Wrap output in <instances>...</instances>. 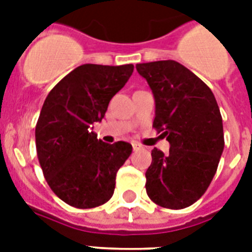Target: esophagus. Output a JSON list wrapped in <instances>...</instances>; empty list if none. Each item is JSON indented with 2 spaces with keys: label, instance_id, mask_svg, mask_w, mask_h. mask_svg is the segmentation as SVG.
<instances>
[{
  "label": "esophagus",
  "instance_id": "obj_1",
  "mask_svg": "<svg viewBox=\"0 0 252 252\" xmlns=\"http://www.w3.org/2000/svg\"><path fill=\"white\" fill-rule=\"evenodd\" d=\"M132 146H133L134 152H138V150L142 149V146L140 145V144H137V142H133V144H132Z\"/></svg>",
  "mask_w": 252,
  "mask_h": 252
}]
</instances>
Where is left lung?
<instances>
[{
	"instance_id": "8db88e82",
	"label": "left lung",
	"mask_w": 252,
	"mask_h": 252,
	"mask_svg": "<svg viewBox=\"0 0 252 252\" xmlns=\"http://www.w3.org/2000/svg\"><path fill=\"white\" fill-rule=\"evenodd\" d=\"M156 99L153 128L170 142L154 148L146 170V193L159 207L183 209L209 187L222 154V118L212 90L174 60L136 65Z\"/></svg>"
}]
</instances>
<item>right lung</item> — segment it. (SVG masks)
<instances>
[{
	"label": "right lung",
	"instance_id": "right-lung-1",
	"mask_svg": "<svg viewBox=\"0 0 252 252\" xmlns=\"http://www.w3.org/2000/svg\"><path fill=\"white\" fill-rule=\"evenodd\" d=\"M133 68L81 65L45 98L35 128L37 159L51 189L70 207L90 209L114 195L116 172L132 145L100 141L93 124L104 118L111 98L124 87Z\"/></svg>",
	"mask_w": 252,
	"mask_h": 252
}]
</instances>
